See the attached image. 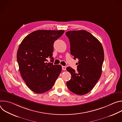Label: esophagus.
I'll list each match as a JSON object with an SVG mask.
<instances>
[{
    "label": "esophagus",
    "mask_w": 122,
    "mask_h": 122,
    "mask_svg": "<svg viewBox=\"0 0 122 122\" xmlns=\"http://www.w3.org/2000/svg\"><path fill=\"white\" fill-rule=\"evenodd\" d=\"M66 67L65 66H62V70L63 71H66Z\"/></svg>",
    "instance_id": "1"
}]
</instances>
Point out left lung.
Wrapping results in <instances>:
<instances>
[{
  "instance_id": "8db88e82",
  "label": "left lung",
  "mask_w": 122,
  "mask_h": 122,
  "mask_svg": "<svg viewBox=\"0 0 122 122\" xmlns=\"http://www.w3.org/2000/svg\"><path fill=\"white\" fill-rule=\"evenodd\" d=\"M66 35L70 42L71 55L73 59H79L77 72L69 66L66 68L71 75L66 85L73 93L83 95L93 89L100 78L103 48L100 41L87 31H69Z\"/></svg>"
}]
</instances>
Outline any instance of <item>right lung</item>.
Here are the masks:
<instances>
[{
	"instance_id": "1",
	"label": "right lung",
	"mask_w": 122,
	"mask_h": 122,
	"mask_svg": "<svg viewBox=\"0 0 122 122\" xmlns=\"http://www.w3.org/2000/svg\"><path fill=\"white\" fill-rule=\"evenodd\" d=\"M64 30H39L25 37L17 53L20 72L28 87L37 94L45 93L54 86L62 66L45 63L52 57L54 43L64 33Z\"/></svg>"
}]
</instances>
